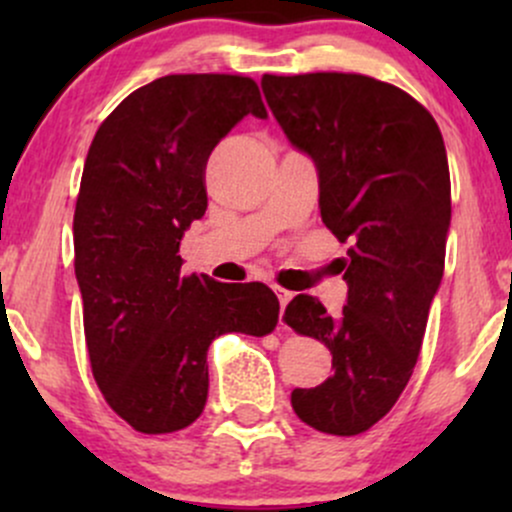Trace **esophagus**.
Segmentation results:
<instances>
[{
  "label": "esophagus",
  "mask_w": 512,
  "mask_h": 512,
  "mask_svg": "<svg viewBox=\"0 0 512 512\" xmlns=\"http://www.w3.org/2000/svg\"><path fill=\"white\" fill-rule=\"evenodd\" d=\"M274 293H276V298H279V305H281V317H284V308H286V303L291 301L293 298V293L291 291H286V289H281V286H274ZM281 322V320H279ZM281 325H284V322H281Z\"/></svg>",
  "instance_id": "esophagus-1"
}]
</instances>
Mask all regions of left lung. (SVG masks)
Masks as SVG:
<instances>
[{"label":"left lung","instance_id":"1","mask_svg":"<svg viewBox=\"0 0 512 512\" xmlns=\"http://www.w3.org/2000/svg\"><path fill=\"white\" fill-rule=\"evenodd\" d=\"M286 139L315 161L320 216L349 286L342 315L301 293L284 322L330 349L334 373L296 387L293 411L315 431L358 436L395 407L424 342L445 267L450 170L431 113L363 74L262 76Z\"/></svg>","mask_w":512,"mask_h":512}]
</instances>
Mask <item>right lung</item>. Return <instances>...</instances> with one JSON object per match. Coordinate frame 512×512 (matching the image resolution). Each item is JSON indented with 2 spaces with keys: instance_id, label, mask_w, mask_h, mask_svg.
I'll return each instance as SVG.
<instances>
[{
  "instance_id": "1",
  "label": "right lung",
  "mask_w": 512,
  "mask_h": 512,
  "mask_svg": "<svg viewBox=\"0 0 512 512\" xmlns=\"http://www.w3.org/2000/svg\"><path fill=\"white\" fill-rule=\"evenodd\" d=\"M248 115L267 117L248 76L170 74L129 93L88 149L74 211L88 358L105 402L139 433L202 414L216 337H264L279 322L260 281L180 274V240L207 211L209 154Z\"/></svg>"
}]
</instances>
